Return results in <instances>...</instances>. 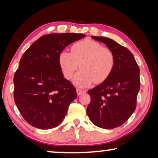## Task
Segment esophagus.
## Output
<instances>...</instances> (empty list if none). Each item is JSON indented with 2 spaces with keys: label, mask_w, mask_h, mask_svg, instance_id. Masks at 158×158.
Segmentation results:
<instances>
[{
  "label": "esophagus",
  "mask_w": 158,
  "mask_h": 158,
  "mask_svg": "<svg viewBox=\"0 0 158 158\" xmlns=\"http://www.w3.org/2000/svg\"><path fill=\"white\" fill-rule=\"evenodd\" d=\"M76 91H77V95H81V94H84V93H85L86 92V90H83V89H81V88H77L76 89Z\"/></svg>",
  "instance_id": "1"
}]
</instances>
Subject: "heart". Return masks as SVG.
Instances as JSON below:
<instances>
[{
    "label": "heart",
    "instance_id": "1",
    "mask_svg": "<svg viewBox=\"0 0 158 158\" xmlns=\"http://www.w3.org/2000/svg\"><path fill=\"white\" fill-rule=\"evenodd\" d=\"M71 52L62 51L58 62L67 79H70L77 68L81 70L73 81L80 87H86L95 81L102 83L111 75L115 65V56L108 47L92 40H84L71 47Z\"/></svg>",
    "mask_w": 158,
    "mask_h": 158
}]
</instances>
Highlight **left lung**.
<instances>
[{
  "mask_svg": "<svg viewBox=\"0 0 158 158\" xmlns=\"http://www.w3.org/2000/svg\"><path fill=\"white\" fill-rule=\"evenodd\" d=\"M103 42L115 56L114 70L106 80L88 91L87 107L90 120L103 129H114L126 122L137 106L140 88L139 68L134 55L126 47L103 36H91Z\"/></svg>",
  "mask_w": 158,
  "mask_h": 158,
  "instance_id": "obj_1",
  "label": "left lung"
}]
</instances>
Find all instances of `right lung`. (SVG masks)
<instances>
[{
    "label": "right lung",
    "instance_id": "1",
    "mask_svg": "<svg viewBox=\"0 0 158 158\" xmlns=\"http://www.w3.org/2000/svg\"><path fill=\"white\" fill-rule=\"evenodd\" d=\"M83 34H49L41 36L23 53L14 77V101L32 127L49 129L58 126L77 97L64 78L58 57L67 46L85 37Z\"/></svg>",
    "mask_w": 158,
    "mask_h": 158
}]
</instances>
